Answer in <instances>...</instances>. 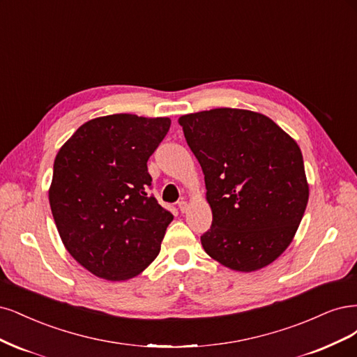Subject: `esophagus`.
<instances>
[{
	"instance_id": "esophagus-1",
	"label": "esophagus",
	"mask_w": 357,
	"mask_h": 357,
	"mask_svg": "<svg viewBox=\"0 0 357 357\" xmlns=\"http://www.w3.org/2000/svg\"><path fill=\"white\" fill-rule=\"evenodd\" d=\"M178 208H179V211H181L182 213H185V212L188 211V203L182 200V202H179V203H178Z\"/></svg>"
}]
</instances>
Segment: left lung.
<instances>
[{
	"instance_id": "obj_1",
	"label": "left lung",
	"mask_w": 357,
	"mask_h": 357,
	"mask_svg": "<svg viewBox=\"0 0 357 357\" xmlns=\"http://www.w3.org/2000/svg\"><path fill=\"white\" fill-rule=\"evenodd\" d=\"M204 174L212 227L203 249L222 266L250 273L278 259L308 202L298 144L259 112L216 108L179 117Z\"/></svg>"
}]
</instances>
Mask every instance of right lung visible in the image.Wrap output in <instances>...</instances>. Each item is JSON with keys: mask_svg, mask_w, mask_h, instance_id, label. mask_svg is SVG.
<instances>
[{"mask_svg": "<svg viewBox=\"0 0 357 357\" xmlns=\"http://www.w3.org/2000/svg\"><path fill=\"white\" fill-rule=\"evenodd\" d=\"M170 119L112 114L79 126L57 153L49 202L71 257L111 282L142 273L174 215L148 194L146 162Z\"/></svg>", "mask_w": 357, "mask_h": 357, "instance_id": "obj_1", "label": "right lung"}]
</instances>
